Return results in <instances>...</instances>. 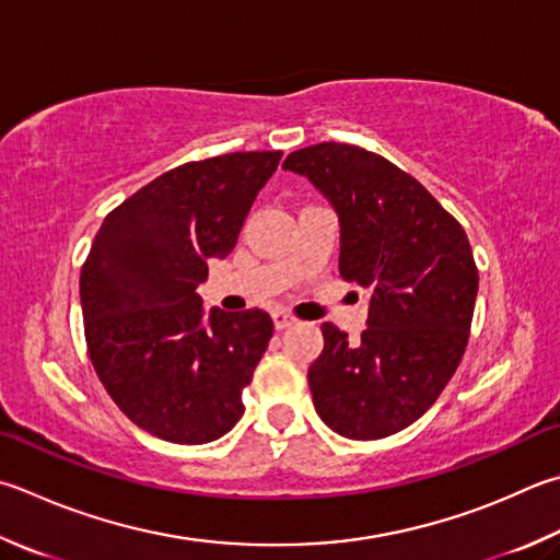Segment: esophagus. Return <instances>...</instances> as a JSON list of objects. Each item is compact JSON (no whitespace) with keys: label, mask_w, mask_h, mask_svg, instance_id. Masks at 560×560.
Returning <instances> with one entry per match:
<instances>
[{"label":"esophagus","mask_w":560,"mask_h":560,"mask_svg":"<svg viewBox=\"0 0 560 560\" xmlns=\"http://www.w3.org/2000/svg\"><path fill=\"white\" fill-rule=\"evenodd\" d=\"M273 325H277V330H283V328H291L293 323H296V318H293L291 313H287V311H273Z\"/></svg>","instance_id":"obj_1"}]
</instances>
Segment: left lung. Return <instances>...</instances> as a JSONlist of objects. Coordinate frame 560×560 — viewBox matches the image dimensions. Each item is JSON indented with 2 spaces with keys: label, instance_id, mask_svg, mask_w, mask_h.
<instances>
[{
  "label": "left lung",
  "instance_id": "left-lung-1",
  "mask_svg": "<svg viewBox=\"0 0 560 560\" xmlns=\"http://www.w3.org/2000/svg\"><path fill=\"white\" fill-rule=\"evenodd\" d=\"M340 215V277L368 287L360 340L323 323L308 384L325 425L352 441L404 431L431 409L463 360L477 299V264L457 222L419 180L354 144L293 151Z\"/></svg>",
  "mask_w": 560,
  "mask_h": 560
}]
</instances>
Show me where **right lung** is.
<instances>
[{"label": "right lung", "instance_id": "add662e5", "mask_svg": "<svg viewBox=\"0 0 560 560\" xmlns=\"http://www.w3.org/2000/svg\"><path fill=\"white\" fill-rule=\"evenodd\" d=\"M281 151L188 161L107 212L80 269L90 362L121 413L156 439L210 443L235 425L273 335L267 311L202 313L208 261L235 249Z\"/></svg>", "mask_w": 560, "mask_h": 560}]
</instances>
